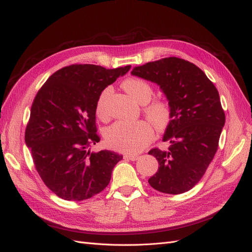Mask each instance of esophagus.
Masks as SVG:
<instances>
[{
	"mask_svg": "<svg viewBox=\"0 0 252 252\" xmlns=\"http://www.w3.org/2000/svg\"><path fill=\"white\" fill-rule=\"evenodd\" d=\"M124 158L130 159V161H136V159L139 158V156L138 155H125Z\"/></svg>",
	"mask_w": 252,
	"mask_h": 252,
	"instance_id": "34e87169",
	"label": "esophagus"
}]
</instances>
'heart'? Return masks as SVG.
I'll return each instance as SVG.
<instances>
[{
  "instance_id": "1",
  "label": "heart",
  "mask_w": 252,
  "mask_h": 252,
  "mask_svg": "<svg viewBox=\"0 0 252 252\" xmlns=\"http://www.w3.org/2000/svg\"><path fill=\"white\" fill-rule=\"evenodd\" d=\"M123 88L134 101L147 104L154 95V88L150 84L140 78H129L123 82ZM111 88L106 87L96 101L95 112L101 120H107V102ZM144 112L158 130H164L171 121V108L165 100H155L145 106ZM149 121H118L105 131V141L109 147L122 152L134 154L155 139V128Z\"/></svg>"
}]
</instances>
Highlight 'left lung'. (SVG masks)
Instances as JSON below:
<instances>
[{"label": "left lung", "instance_id": "1", "mask_svg": "<svg viewBox=\"0 0 252 252\" xmlns=\"http://www.w3.org/2000/svg\"><path fill=\"white\" fill-rule=\"evenodd\" d=\"M131 74L156 83L171 108L163 136L169 148L148 152L159 165L149 185L163 193L186 192L202 179L218 150L225 125L218 90L199 67L175 57L134 67Z\"/></svg>", "mask_w": 252, "mask_h": 252}]
</instances>
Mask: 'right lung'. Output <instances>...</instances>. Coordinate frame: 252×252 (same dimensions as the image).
<instances>
[{
  "label": "right lung",
  "mask_w": 252,
  "mask_h": 252,
  "mask_svg": "<svg viewBox=\"0 0 252 252\" xmlns=\"http://www.w3.org/2000/svg\"><path fill=\"white\" fill-rule=\"evenodd\" d=\"M130 68L70 65L50 75L36 94L25 143L45 185L61 199L79 202L100 193L123 158L89 147L100 142L95 127L98 95Z\"/></svg>",
  "instance_id": "obj_1"
}]
</instances>
